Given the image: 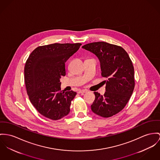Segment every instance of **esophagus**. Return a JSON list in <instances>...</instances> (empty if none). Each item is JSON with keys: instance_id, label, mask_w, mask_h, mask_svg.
<instances>
[{"instance_id": "esophagus-1", "label": "esophagus", "mask_w": 160, "mask_h": 160, "mask_svg": "<svg viewBox=\"0 0 160 160\" xmlns=\"http://www.w3.org/2000/svg\"><path fill=\"white\" fill-rule=\"evenodd\" d=\"M87 92V90H85V89H79L78 91V94H84Z\"/></svg>"}]
</instances>
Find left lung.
I'll use <instances>...</instances> for the list:
<instances>
[{"instance_id":"obj_1","label":"left lung","mask_w":160,"mask_h":160,"mask_svg":"<svg viewBox=\"0 0 160 160\" xmlns=\"http://www.w3.org/2000/svg\"><path fill=\"white\" fill-rule=\"evenodd\" d=\"M82 48L95 54L100 62L102 76L107 78L106 92L96 96L91 110L103 118L118 113L125 107L134 88V68L127 52L122 48L105 42L87 44Z\"/></svg>"}]
</instances>
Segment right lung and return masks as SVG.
Here are the masks:
<instances>
[{
	"mask_svg": "<svg viewBox=\"0 0 160 160\" xmlns=\"http://www.w3.org/2000/svg\"><path fill=\"white\" fill-rule=\"evenodd\" d=\"M80 43H55L39 46L28 57L24 81L29 99L42 116L58 120L70 112L73 91L61 90L60 79L66 75L65 62L80 48Z\"/></svg>",
	"mask_w": 160,
	"mask_h": 160,
	"instance_id": "obj_1",
	"label": "right lung"
}]
</instances>
